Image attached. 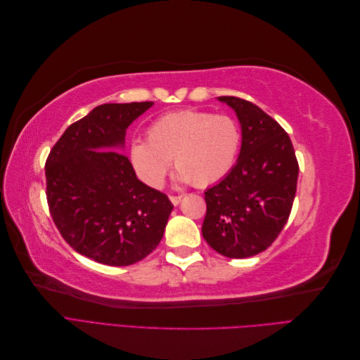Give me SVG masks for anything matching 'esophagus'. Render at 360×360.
<instances>
[{"label": "esophagus", "instance_id": "1", "mask_svg": "<svg viewBox=\"0 0 360 360\" xmlns=\"http://www.w3.org/2000/svg\"><path fill=\"white\" fill-rule=\"evenodd\" d=\"M169 200L174 205H177L181 201V195H169Z\"/></svg>", "mask_w": 360, "mask_h": 360}]
</instances>
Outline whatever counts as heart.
<instances>
[{"instance_id": "1", "label": "heart", "mask_w": 360, "mask_h": 360, "mask_svg": "<svg viewBox=\"0 0 360 360\" xmlns=\"http://www.w3.org/2000/svg\"><path fill=\"white\" fill-rule=\"evenodd\" d=\"M240 144V127L230 115L180 110L156 118L146 141L130 144L129 156L148 186H160L172 158L179 180L207 188L231 171Z\"/></svg>"}]
</instances>
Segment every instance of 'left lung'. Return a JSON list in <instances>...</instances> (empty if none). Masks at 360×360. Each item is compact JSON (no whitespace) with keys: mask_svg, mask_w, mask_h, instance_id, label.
Listing matches in <instances>:
<instances>
[{"mask_svg":"<svg viewBox=\"0 0 360 360\" xmlns=\"http://www.w3.org/2000/svg\"><path fill=\"white\" fill-rule=\"evenodd\" d=\"M242 124V148L226 176L204 192L202 237L228 258L266 250L287 224L297 189L299 163L291 139L261 108L222 96Z\"/></svg>","mask_w":360,"mask_h":360,"instance_id":"left-lung-1","label":"left lung"}]
</instances>
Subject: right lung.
<instances>
[{
  "label": "right lung",
  "instance_id": "1",
  "mask_svg": "<svg viewBox=\"0 0 360 360\" xmlns=\"http://www.w3.org/2000/svg\"><path fill=\"white\" fill-rule=\"evenodd\" d=\"M153 102L105 103L72 123L46 159L52 221L76 252L130 266L162 240L172 210L165 193L138 180L122 153L129 124Z\"/></svg>",
  "mask_w": 360,
  "mask_h": 360
}]
</instances>
